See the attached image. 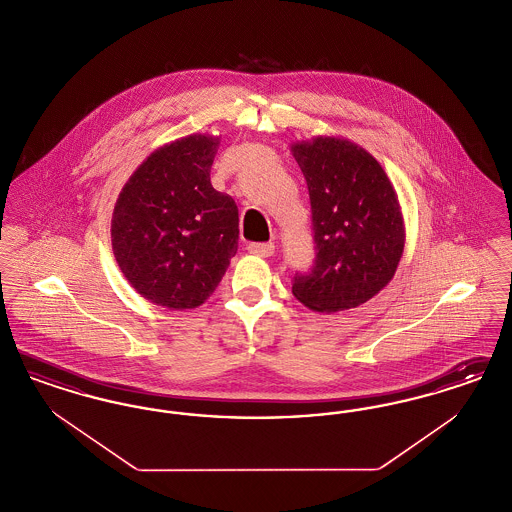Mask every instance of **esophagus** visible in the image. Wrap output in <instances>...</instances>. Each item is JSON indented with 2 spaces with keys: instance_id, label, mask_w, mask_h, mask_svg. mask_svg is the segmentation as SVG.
<instances>
[{
  "instance_id": "34e87169",
  "label": "esophagus",
  "mask_w": 512,
  "mask_h": 512,
  "mask_svg": "<svg viewBox=\"0 0 512 512\" xmlns=\"http://www.w3.org/2000/svg\"><path fill=\"white\" fill-rule=\"evenodd\" d=\"M247 251L257 257H270L274 253V244H249Z\"/></svg>"
}]
</instances>
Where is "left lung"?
Listing matches in <instances>:
<instances>
[{
  "label": "left lung",
  "mask_w": 512,
  "mask_h": 512,
  "mask_svg": "<svg viewBox=\"0 0 512 512\" xmlns=\"http://www.w3.org/2000/svg\"><path fill=\"white\" fill-rule=\"evenodd\" d=\"M311 197L315 265L292 292L318 313L355 309L390 284L405 247V222L382 165L361 146L317 136L292 146Z\"/></svg>",
  "instance_id": "8db88e82"
}]
</instances>
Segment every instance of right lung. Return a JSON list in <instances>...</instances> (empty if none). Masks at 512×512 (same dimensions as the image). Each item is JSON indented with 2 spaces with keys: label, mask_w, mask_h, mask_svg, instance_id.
Returning a JSON list of instances; mask_svg holds the SVG:
<instances>
[{
  "label": "right lung",
  "mask_w": 512,
  "mask_h": 512,
  "mask_svg": "<svg viewBox=\"0 0 512 512\" xmlns=\"http://www.w3.org/2000/svg\"><path fill=\"white\" fill-rule=\"evenodd\" d=\"M219 144L192 134L155 149L115 203L111 242L124 278L171 311L199 307L238 251L236 201L211 186Z\"/></svg>",
  "instance_id": "add662e5"
}]
</instances>
